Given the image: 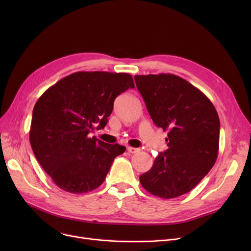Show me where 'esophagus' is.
I'll return each mask as SVG.
<instances>
[{"instance_id": "34e87169", "label": "esophagus", "mask_w": 251, "mask_h": 251, "mask_svg": "<svg viewBox=\"0 0 251 251\" xmlns=\"http://www.w3.org/2000/svg\"><path fill=\"white\" fill-rule=\"evenodd\" d=\"M127 151H128V152H130V153H136V152L139 151V149L129 147V148H127Z\"/></svg>"}]
</instances>
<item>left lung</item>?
Here are the masks:
<instances>
[{
  "mask_svg": "<svg viewBox=\"0 0 251 251\" xmlns=\"http://www.w3.org/2000/svg\"><path fill=\"white\" fill-rule=\"evenodd\" d=\"M153 123L169 130L168 150L139 177L142 187L169 200L192 190L217 161L220 119L205 95L173 74L135 75Z\"/></svg>",
  "mask_w": 251,
  "mask_h": 251,
  "instance_id": "1",
  "label": "left lung"
}]
</instances>
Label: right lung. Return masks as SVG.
I'll list each match as a JSON object with an SVG mask.
<instances>
[{
	"label": "right lung",
	"mask_w": 251,
	"mask_h": 251,
	"mask_svg": "<svg viewBox=\"0 0 251 251\" xmlns=\"http://www.w3.org/2000/svg\"><path fill=\"white\" fill-rule=\"evenodd\" d=\"M134 88L128 73L76 72L47 89L36 101L29 131L33 153L61 189L86 193L101 185L115 157L126 148L88 137L108 123L115 99Z\"/></svg>",
	"instance_id": "right-lung-1"
}]
</instances>
